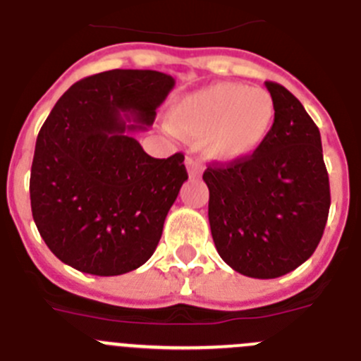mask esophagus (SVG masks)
<instances>
[{
	"label": "esophagus",
	"instance_id": "1",
	"mask_svg": "<svg viewBox=\"0 0 361 361\" xmlns=\"http://www.w3.org/2000/svg\"><path fill=\"white\" fill-rule=\"evenodd\" d=\"M186 168H188V173H190V177H200L202 175V164L198 163L197 159H191L188 157L186 159Z\"/></svg>",
	"mask_w": 361,
	"mask_h": 361
}]
</instances>
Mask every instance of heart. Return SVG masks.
I'll use <instances>...</instances> for the list:
<instances>
[{"label":"heart","mask_w":361,"mask_h":361,"mask_svg":"<svg viewBox=\"0 0 361 361\" xmlns=\"http://www.w3.org/2000/svg\"><path fill=\"white\" fill-rule=\"evenodd\" d=\"M276 105L269 92L234 82H216L175 102L168 121L175 130L202 135L200 148L216 161H238L270 134Z\"/></svg>","instance_id":"obj_1"}]
</instances>
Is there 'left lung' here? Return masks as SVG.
Returning <instances> with one entry per match:
<instances>
[{
  "mask_svg": "<svg viewBox=\"0 0 361 361\" xmlns=\"http://www.w3.org/2000/svg\"><path fill=\"white\" fill-rule=\"evenodd\" d=\"M276 105L270 134L249 157L209 164V226L231 269L256 279L295 270L315 252L331 195L320 132L292 92L264 82Z\"/></svg>",
  "mask_w": 361,
  "mask_h": 361,
  "instance_id": "left-lung-1",
  "label": "left lung"
}]
</instances>
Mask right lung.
<instances>
[{"label":"right lung","instance_id":"1","mask_svg":"<svg viewBox=\"0 0 361 361\" xmlns=\"http://www.w3.org/2000/svg\"><path fill=\"white\" fill-rule=\"evenodd\" d=\"M173 77L112 69L82 78L41 127L30 173L32 214L48 249L92 276L147 263L188 180L184 155L150 157L132 132L148 130Z\"/></svg>","mask_w":361,"mask_h":361}]
</instances>
